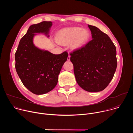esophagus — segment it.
Listing matches in <instances>:
<instances>
[{"label": "esophagus", "mask_w": 133, "mask_h": 133, "mask_svg": "<svg viewBox=\"0 0 133 133\" xmlns=\"http://www.w3.org/2000/svg\"><path fill=\"white\" fill-rule=\"evenodd\" d=\"M70 59V55H68V57H67V61H69Z\"/></svg>", "instance_id": "1"}]
</instances>
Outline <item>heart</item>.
I'll list each match as a JSON object with an SVG mask.
<instances>
[{"mask_svg": "<svg viewBox=\"0 0 133 133\" xmlns=\"http://www.w3.org/2000/svg\"><path fill=\"white\" fill-rule=\"evenodd\" d=\"M90 32L81 27L64 28L57 33V41L61 44H67L70 42L72 49H77L84 46L90 37Z\"/></svg>", "mask_w": 133, "mask_h": 133, "instance_id": "heart-1", "label": "heart"}]
</instances>
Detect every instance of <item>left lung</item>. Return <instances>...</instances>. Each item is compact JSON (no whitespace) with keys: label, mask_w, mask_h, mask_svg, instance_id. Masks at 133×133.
Listing matches in <instances>:
<instances>
[{"label":"left lung","mask_w":133,"mask_h":133,"mask_svg":"<svg viewBox=\"0 0 133 133\" xmlns=\"http://www.w3.org/2000/svg\"><path fill=\"white\" fill-rule=\"evenodd\" d=\"M92 39L70 54L76 80L89 92H98L108 85L115 72L116 47L108 36L97 27L88 25Z\"/></svg>","instance_id":"8db88e82"}]
</instances>
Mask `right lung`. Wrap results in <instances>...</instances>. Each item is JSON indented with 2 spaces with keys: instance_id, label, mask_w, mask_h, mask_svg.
<instances>
[{
  "instance_id": "obj_1",
  "label": "right lung",
  "mask_w": 133,
  "mask_h": 133,
  "mask_svg": "<svg viewBox=\"0 0 133 133\" xmlns=\"http://www.w3.org/2000/svg\"><path fill=\"white\" fill-rule=\"evenodd\" d=\"M52 24L43 22L31 25L19 43L15 53V68L23 85L31 92L42 95L52 90L58 82V75L68 53L55 55L42 50L33 43L36 33L47 37Z\"/></svg>"
}]
</instances>
